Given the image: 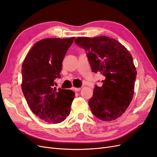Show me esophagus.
<instances>
[{
    "mask_svg": "<svg viewBox=\"0 0 157 157\" xmlns=\"http://www.w3.org/2000/svg\"><path fill=\"white\" fill-rule=\"evenodd\" d=\"M73 90L75 92H79L80 90V88H73Z\"/></svg>",
    "mask_w": 157,
    "mask_h": 157,
    "instance_id": "34e87169",
    "label": "esophagus"
}]
</instances>
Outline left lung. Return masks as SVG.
I'll return each instance as SVG.
<instances>
[{"mask_svg":"<svg viewBox=\"0 0 157 157\" xmlns=\"http://www.w3.org/2000/svg\"><path fill=\"white\" fill-rule=\"evenodd\" d=\"M75 42L85 50L92 72H100L104 78L88 101L91 111L102 121L119 118L134 93L137 71L132 55L119 42L105 36L78 37Z\"/></svg>","mask_w":157,"mask_h":157,"instance_id":"obj_1","label":"left lung"}]
</instances>
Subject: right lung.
<instances>
[{
  "label": "right lung",
  "mask_w": 157,
  "mask_h": 157,
  "mask_svg": "<svg viewBox=\"0 0 157 157\" xmlns=\"http://www.w3.org/2000/svg\"><path fill=\"white\" fill-rule=\"evenodd\" d=\"M75 37L39 40L28 52L21 69V89L33 113L48 123L63 121L71 111L75 92L53 88L60 78L64 57Z\"/></svg>",
  "instance_id": "add662e5"
}]
</instances>
